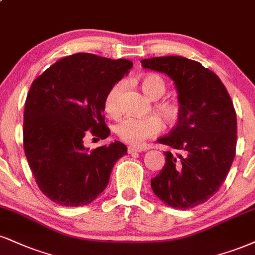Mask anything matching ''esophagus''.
<instances>
[{
	"instance_id": "1",
	"label": "esophagus",
	"mask_w": 255,
	"mask_h": 255,
	"mask_svg": "<svg viewBox=\"0 0 255 255\" xmlns=\"http://www.w3.org/2000/svg\"><path fill=\"white\" fill-rule=\"evenodd\" d=\"M141 151H142V149L137 148V147H133V146L128 147V153H129V154H135V153H140Z\"/></svg>"
}]
</instances>
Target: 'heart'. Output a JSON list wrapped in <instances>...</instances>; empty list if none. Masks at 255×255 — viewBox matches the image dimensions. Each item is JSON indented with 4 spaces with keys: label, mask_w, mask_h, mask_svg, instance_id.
Masks as SVG:
<instances>
[{
    "label": "heart",
    "mask_w": 255,
    "mask_h": 255,
    "mask_svg": "<svg viewBox=\"0 0 255 255\" xmlns=\"http://www.w3.org/2000/svg\"><path fill=\"white\" fill-rule=\"evenodd\" d=\"M142 91L152 100H159L166 91V83L158 75H147L140 79ZM125 89V82L115 83L107 91L103 106L106 113L110 116H118L121 113V95ZM157 110L167 122L177 121L180 115V106L174 101H161L157 103ZM162 130V122L158 116L148 118H126L119 122L115 131L122 141L130 146H140L146 140L158 135Z\"/></svg>",
    "instance_id": "b5f03b06"
}]
</instances>
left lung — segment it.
I'll use <instances>...</instances> for the list:
<instances>
[{
    "mask_svg": "<svg viewBox=\"0 0 255 255\" xmlns=\"http://www.w3.org/2000/svg\"><path fill=\"white\" fill-rule=\"evenodd\" d=\"M141 64L172 79L180 104L177 125L158 139L179 153H165L166 162L151 179L152 190L168 207L194 208L219 191L235 158L233 101L221 79L198 61L168 56Z\"/></svg>",
    "mask_w": 255,
    "mask_h": 255,
    "instance_id": "1",
    "label": "left lung"
}]
</instances>
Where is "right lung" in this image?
Instances as JSON below:
<instances>
[{
  "instance_id": "1",
  "label": "right lung",
  "mask_w": 255,
  "mask_h": 255,
  "mask_svg": "<svg viewBox=\"0 0 255 255\" xmlns=\"http://www.w3.org/2000/svg\"><path fill=\"white\" fill-rule=\"evenodd\" d=\"M133 67L127 59L76 53L33 81L23 113V148L39 189L64 207L91 203L127 147L120 141L89 151L85 134L107 139V91Z\"/></svg>"
}]
</instances>
